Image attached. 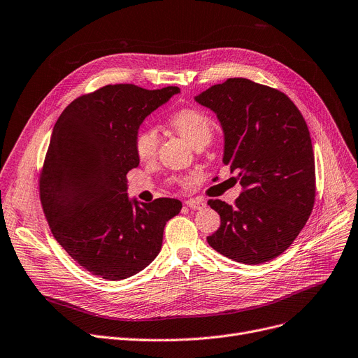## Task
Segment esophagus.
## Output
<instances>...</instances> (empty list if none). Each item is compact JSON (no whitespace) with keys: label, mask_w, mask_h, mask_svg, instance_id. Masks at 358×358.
I'll list each match as a JSON object with an SVG mask.
<instances>
[{"label":"esophagus","mask_w":358,"mask_h":358,"mask_svg":"<svg viewBox=\"0 0 358 358\" xmlns=\"http://www.w3.org/2000/svg\"><path fill=\"white\" fill-rule=\"evenodd\" d=\"M185 206H187V208L193 209V210H201V209L206 208V203H203L200 200H187Z\"/></svg>","instance_id":"34e87169"}]
</instances>
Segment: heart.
<instances>
[{
	"instance_id": "obj_1",
	"label": "heart",
	"mask_w": 358,
	"mask_h": 358,
	"mask_svg": "<svg viewBox=\"0 0 358 358\" xmlns=\"http://www.w3.org/2000/svg\"><path fill=\"white\" fill-rule=\"evenodd\" d=\"M171 126L192 146L210 142L213 136V122L208 115L196 108H182L171 116ZM159 136L154 127H142L135 136V152L141 161L154 159L158 150Z\"/></svg>"
}]
</instances>
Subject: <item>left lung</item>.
<instances>
[{"label": "left lung", "instance_id": "obj_1", "mask_svg": "<svg viewBox=\"0 0 358 358\" xmlns=\"http://www.w3.org/2000/svg\"><path fill=\"white\" fill-rule=\"evenodd\" d=\"M196 101L216 113L224 135L223 164L242 185L232 206L208 201L220 216L209 245L242 264L267 262L292 245L313 209L308 124L285 92L247 78L212 85Z\"/></svg>", "mask_w": 358, "mask_h": 358}]
</instances>
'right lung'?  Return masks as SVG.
<instances>
[{
  "mask_svg": "<svg viewBox=\"0 0 358 358\" xmlns=\"http://www.w3.org/2000/svg\"><path fill=\"white\" fill-rule=\"evenodd\" d=\"M178 87L115 84L75 99L56 120L41 173L49 228L71 258L107 280L143 270L162 247L177 199L129 200L126 174L139 165L135 136L146 116Z\"/></svg>",
  "mask_w": 358,
  "mask_h": 358,
  "instance_id": "right-lung-1",
  "label": "right lung"
}]
</instances>
